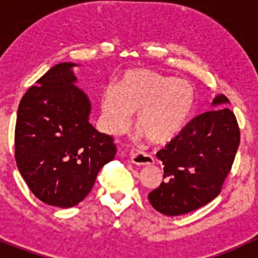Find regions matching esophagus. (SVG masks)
I'll return each instance as SVG.
<instances>
[{
    "label": "esophagus",
    "mask_w": 258,
    "mask_h": 258,
    "mask_svg": "<svg viewBox=\"0 0 258 258\" xmlns=\"http://www.w3.org/2000/svg\"><path fill=\"white\" fill-rule=\"evenodd\" d=\"M130 160H132V163L137 164V166H151L155 163V160L151 155L141 151L130 152Z\"/></svg>",
    "instance_id": "34e87169"
}]
</instances>
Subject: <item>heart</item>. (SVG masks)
Returning a JSON list of instances; mask_svg holds the SVG:
<instances>
[{
  "label": "heart",
  "mask_w": 258,
  "mask_h": 258,
  "mask_svg": "<svg viewBox=\"0 0 258 258\" xmlns=\"http://www.w3.org/2000/svg\"><path fill=\"white\" fill-rule=\"evenodd\" d=\"M194 103L195 90L189 82L137 69L125 73L117 90L103 92L101 113L107 132L118 134L137 112V125L146 138L166 144L184 129Z\"/></svg>",
  "instance_id": "b5f03b06"
}]
</instances>
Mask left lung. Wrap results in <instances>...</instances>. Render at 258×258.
<instances>
[{
	"mask_svg": "<svg viewBox=\"0 0 258 258\" xmlns=\"http://www.w3.org/2000/svg\"><path fill=\"white\" fill-rule=\"evenodd\" d=\"M224 95H216L211 109L185 125L157 158L164 164L163 179L149 194L156 211L166 216H180L205 206L219 195L230 172L240 144L235 115Z\"/></svg>",
	"mask_w": 258,
	"mask_h": 258,
	"instance_id": "8db88e82",
	"label": "left lung"
}]
</instances>
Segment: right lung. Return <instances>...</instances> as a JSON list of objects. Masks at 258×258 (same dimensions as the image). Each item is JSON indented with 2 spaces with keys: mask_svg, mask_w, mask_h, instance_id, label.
Returning <instances> with one entry per match:
<instances>
[{
  "mask_svg": "<svg viewBox=\"0 0 258 258\" xmlns=\"http://www.w3.org/2000/svg\"><path fill=\"white\" fill-rule=\"evenodd\" d=\"M74 67H52L25 92L14 134L20 175L37 199L60 208L82 202L117 152L112 137L89 123L91 102L77 86Z\"/></svg>",
  "mask_w": 258,
  "mask_h": 258,
  "instance_id": "right-lung-1",
  "label": "right lung"
}]
</instances>
